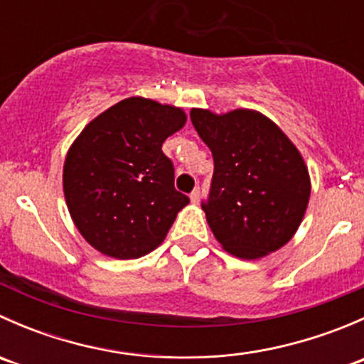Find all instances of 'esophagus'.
Instances as JSON below:
<instances>
[{
  "label": "esophagus",
  "instance_id": "34e87169",
  "mask_svg": "<svg viewBox=\"0 0 364 364\" xmlns=\"http://www.w3.org/2000/svg\"><path fill=\"white\" fill-rule=\"evenodd\" d=\"M190 200H192L193 204H197L200 200V188H199V186H197V188L193 190L192 193H190Z\"/></svg>",
  "mask_w": 364,
  "mask_h": 364
}]
</instances>
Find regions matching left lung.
<instances>
[{
	"label": "left lung",
	"mask_w": 364,
	"mask_h": 364,
	"mask_svg": "<svg viewBox=\"0 0 364 364\" xmlns=\"http://www.w3.org/2000/svg\"><path fill=\"white\" fill-rule=\"evenodd\" d=\"M190 119L215 161L203 209L218 243L247 260L284 247L310 199L308 168L296 146L248 109L223 116L192 109Z\"/></svg>",
	"instance_id": "left-lung-1"
}]
</instances>
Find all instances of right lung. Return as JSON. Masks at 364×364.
Wrapping results in <instances>:
<instances>
[{"label":"right lung","instance_id":"1","mask_svg":"<svg viewBox=\"0 0 364 364\" xmlns=\"http://www.w3.org/2000/svg\"><path fill=\"white\" fill-rule=\"evenodd\" d=\"M185 123L181 109L132 97L80 132L65 160L63 190L91 247L139 259L165 240L190 199L174 188V165L161 144Z\"/></svg>","mask_w":364,"mask_h":364}]
</instances>
